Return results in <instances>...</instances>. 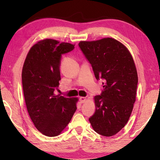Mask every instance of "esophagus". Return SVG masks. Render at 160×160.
I'll list each match as a JSON object with an SVG mask.
<instances>
[{
    "label": "esophagus",
    "mask_w": 160,
    "mask_h": 160,
    "mask_svg": "<svg viewBox=\"0 0 160 160\" xmlns=\"http://www.w3.org/2000/svg\"><path fill=\"white\" fill-rule=\"evenodd\" d=\"M86 101V97H80V102L81 103H84Z\"/></svg>",
    "instance_id": "34e87169"
}]
</instances>
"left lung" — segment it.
Listing matches in <instances>:
<instances>
[{"instance_id": "obj_1", "label": "left lung", "mask_w": 160, "mask_h": 160, "mask_svg": "<svg viewBox=\"0 0 160 160\" xmlns=\"http://www.w3.org/2000/svg\"><path fill=\"white\" fill-rule=\"evenodd\" d=\"M79 47L92 67L97 80H104L100 95L94 97L92 128L106 137L116 135L128 122L136 97L138 73L133 58L122 43L113 38L81 41Z\"/></svg>"}]
</instances>
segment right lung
Returning a JSON list of instances; mask_svg holds the SVG:
<instances>
[{
	"label": "right lung",
	"mask_w": 160,
	"mask_h": 160,
	"mask_svg": "<svg viewBox=\"0 0 160 160\" xmlns=\"http://www.w3.org/2000/svg\"><path fill=\"white\" fill-rule=\"evenodd\" d=\"M74 44L52 39L37 42L29 49L22 71L23 93L29 115L39 132L48 137L60 135L77 109L78 97L54 94L61 80V55Z\"/></svg>",
	"instance_id": "obj_1"
}]
</instances>
